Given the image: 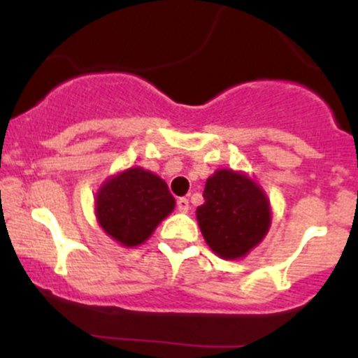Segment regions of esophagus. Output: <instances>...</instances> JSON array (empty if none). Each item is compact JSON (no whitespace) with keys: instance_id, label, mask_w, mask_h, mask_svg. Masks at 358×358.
<instances>
[{"instance_id":"esophagus-1","label":"esophagus","mask_w":358,"mask_h":358,"mask_svg":"<svg viewBox=\"0 0 358 358\" xmlns=\"http://www.w3.org/2000/svg\"><path fill=\"white\" fill-rule=\"evenodd\" d=\"M176 208H178L180 212H188V208H190L188 199H185V196H180V199L176 200Z\"/></svg>"}]
</instances>
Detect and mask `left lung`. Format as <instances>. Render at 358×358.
Returning <instances> with one entry per match:
<instances>
[{
  "instance_id": "8db88e82",
  "label": "left lung",
  "mask_w": 358,
  "mask_h": 358,
  "mask_svg": "<svg viewBox=\"0 0 358 358\" xmlns=\"http://www.w3.org/2000/svg\"><path fill=\"white\" fill-rule=\"evenodd\" d=\"M196 220L213 252L224 259L245 256L266 236L269 202L248 176L219 170L207 180Z\"/></svg>"
}]
</instances>
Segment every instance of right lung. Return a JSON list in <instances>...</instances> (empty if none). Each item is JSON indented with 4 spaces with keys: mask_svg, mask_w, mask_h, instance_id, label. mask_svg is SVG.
Returning <instances> with one entry per match:
<instances>
[{
    "mask_svg": "<svg viewBox=\"0 0 358 358\" xmlns=\"http://www.w3.org/2000/svg\"><path fill=\"white\" fill-rule=\"evenodd\" d=\"M175 199L159 176L131 168L99 190L96 203L101 227L122 245H139L173 210Z\"/></svg>",
    "mask_w": 358,
    "mask_h": 358,
    "instance_id": "right-lung-1",
    "label": "right lung"
}]
</instances>
